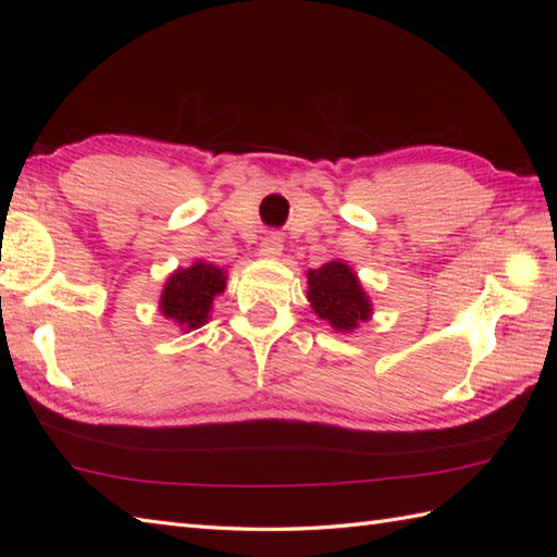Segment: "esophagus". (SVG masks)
<instances>
[{
    "instance_id": "1",
    "label": "esophagus",
    "mask_w": 557,
    "mask_h": 557,
    "mask_svg": "<svg viewBox=\"0 0 557 557\" xmlns=\"http://www.w3.org/2000/svg\"><path fill=\"white\" fill-rule=\"evenodd\" d=\"M258 253L263 258H277L282 256V236L280 234H268L263 242H260Z\"/></svg>"
}]
</instances>
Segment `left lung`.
<instances>
[{
    "label": "left lung",
    "instance_id": "1",
    "mask_svg": "<svg viewBox=\"0 0 557 557\" xmlns=\"http://www.w3.org/2000/svg\"><path fill=\"white\" fill-rule=\"evenodd\" d=\"M306 285H309L306 297L311 301L313 313L337 333H354L361 323L371 321V297L345 260L335 258L321 268L309 270Z\"/></svg>",
    "mask_w": 557,
    "mask_h": 557
}]
</instances>
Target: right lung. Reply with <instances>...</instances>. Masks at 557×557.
Wrapping results in <instances>:
<instances>
[{
    "label": "right lung",
    "mask_w": 557,
    "mask_h": 557,
    "mask_svg": "<svg viewBox=\"0 0 557 557\" xmlns=\"http://www.w3.org/2000/svg\"><path fill=\"white\" fill-rule=\"evenodd\" d=\"M224 287H227V272L200 258L188 268L172 272L162 287L158 309L184 333H191L210 321L212 301Z\"/></svg>",
    "instance_id": "add662e5"
}]
</instances>
